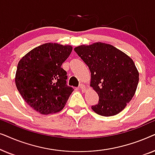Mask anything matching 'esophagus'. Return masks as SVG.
<instances>
[{"label": "esophagus", "mask_w": 155, "mask_h": 155, "mask_svg": "<svg viewBox=\"0 0 155 155\" xmlns=\"http://www.w3.org/2000/svg\"><path fill=\"white\" fill-rule=\"evenodd\" d=\"M80 89L82 91V92H85L87 88H86V87L84 84H80Z\"/></svg>", "instance_id": "obj_1"}]
</instances>
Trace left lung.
Returning a JSON list of instances; mask_svg holds the SVG:
<instances>
[{
  "label": "left lung",
  "instance_id": "obj_1",
  "mask_svg": "<svg viewBox=\"0 0 155 155\" xmlns=\"http://www.w3.org/2000/svg\"><path fill=\"white\" fill-rule=\"evenodd\" d=\"M74 50L90 68V87L98 94L99 103L92 109L103 116L120 113L134 96L139 82L133 61L117 48L102 42L80 45Z\"/></svg>",
  "mask_w": 155,
  "mask_h": 155
}]
</instances>
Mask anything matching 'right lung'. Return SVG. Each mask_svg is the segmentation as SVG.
Wrapping results in <instances>:
<instances>
[{"mask_svg":"<svg viewBox=\"0 0 155 155\" xmlns=\"http://www.w3.org/2000/svg\"><path fill=\"white\" fill-rule=\"evenodd\" d=\"M73 50L71 45L46 43L33 48L19 61L17 89L29 107L43 115L58 113L74 89L66 84L61 65Z\"/></svg>","mask_w":155,"mask_h":155,"instance_id":"right-lung-1","label":"right lung"}]
</instances>
